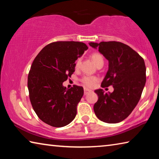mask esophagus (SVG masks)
Instances as JSON below:
<instances>
[{
	"instance_id": "1",
	"label": "esophagus",
	"mask_w": 159,
	"mask_h": 159,
	"mask_svg": "<svg viewBox=\"0 0 159 159\" xmlns=\"http://www.w3.org/2000/svg\"><path fill=\"white\" fill-rule=\"evenodd\" d=\"M90 92V90H88V89H84V95H88V93H89Z\"/></svg>"
}]
</instances>
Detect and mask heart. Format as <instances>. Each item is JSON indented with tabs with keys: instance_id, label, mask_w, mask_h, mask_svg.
Listing matches in <instances>:
<instances>
[{
	"instance_id": "obj_1",
	"label": "heart",
	"mask_w": 159,
	"mask_h": 159,
	"mask_svg": "<svg viewBox=\"0 0 159 159\" xmlns=\"http://www.w3.org/2000/svg\"><path fill=\"white\" fill-rule=\"evenodd\" d=\"M91 59L93 61L94 64H95L97 67L99 66L102 65L104 64V59L102 57V55L99 53L95 52L93 53L91 55ZM80 64V60H78L76 62V68H79ZM80 81L83 83V85L85 86V88H93L94 86L95 85L96 83L98 81V79L95 76H83L81 79H80Z\"/></svg>"
}]
</instances>
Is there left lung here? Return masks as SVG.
<instances>
[{
	"label": "left lung",
	"mask_w": 159,
	"mask_h": 159,
	"mask_svg": "<svg viewBox=\"0 0 159 159\" xmlns=\"http://www.w3.org/2000/svg\"><path fill=\"white\" fill-rule=\"evenodd\" d=\"M109 61V69L102 82V88L112 85L114 92L95 90L98 100L94 111L99 120L116 123L125 119L140 99L146 83V66L139 54L123 43H90Z\"/></svg>",
	"instance_id": "obj_1"
}]
</instances>
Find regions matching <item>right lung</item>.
<instances>
[{"label": "right lung", "mask_w": 159, "mask_h": 159, "mask_svg": "<svg viewBox=\"0 0 159 159\" xmlns=\"http://www.w3.org/2000/svg\"><path fill=\"white\" fill-rule=\"evenodd\" d=\"M88 48L81 42H53L34 59L28 75L29 98L38 117L48 125L64 127L76 117L83 88L74 85L66 89L62 83L73 74L75 61Z\"/></svg>", "instance_id": "right-lung-1"}]
</instances>
